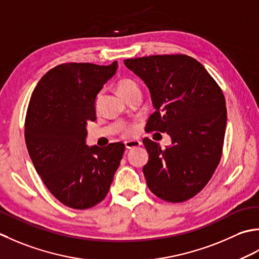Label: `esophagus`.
<instances>
[{"label":"esophagus","mask_w":259,"mask_h":259,"mask_svg":"<svg viewBox=\"0 0 259 259\" xmlns=\"http://www.w3.org/2000/svg\"><path fill=\"white\" fill-rule=\"evenodd\" d=\"M142 143L140 141H127L125 142V146L126 149L132 150V149H135V147H139Z\"/></svg>","instance_id":"1"}]
</instances>
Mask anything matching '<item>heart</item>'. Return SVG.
I'll use <instances>...</instances> for the list:
<instances>
[{"instance_id": "1", "label": "heart", "mask_w": 259, "mask_h": 259, "mask_svg": "<svg viewBox=\"0 0 259 259\" xmlns=\"http://www.w3.org/2000/svg\"><path fill=\"white\" fill-rule=\"evenodd\" d=\"M133 89H139V86H137V83L133 80V79L125 78V79H122V80H119L117 83V92L119 93L120 96H123L124 94L133 91ZM96 104H97V100H96ZM134 132H135L134 126H130V127L125 130V135L131 136L134 134Z\"/></svg>"}]
</instances>
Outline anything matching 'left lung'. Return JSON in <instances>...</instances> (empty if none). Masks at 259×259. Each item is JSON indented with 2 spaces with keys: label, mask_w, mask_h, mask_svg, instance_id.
Listing matches in <instances>:
<instances>
[{
  "label": "left lung",
  "mask_w": 259,
  "mask_h": 259,
  "mask_svg": "<svg viewBox=\"0 0 259 259\" xmlns=\"http://www.w3.org/2000/svg\"><path fill=\"white\" fill-rule=\"evenodd\" d=\"M151 93L155 112L149 132L167 133L172 145L144 139L147 187L162 200L183 202L198 194L217 168L227 125L226 100L204 67L186 55H156L124 60Z\"/></svg>",
  "instance_id": "left-lung-1"
}]
</instances>
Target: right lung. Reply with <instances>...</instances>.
<instances>
[{
  "label": "right lung",
  "instance_id": "1",
  "mask_svg": "<svg viewBox=\"0 0 259 259\" xmlns=\"http://www.w3.org/2000/svg\"><path fill=\"white\" fill-rule=\"evenodd\" d=\"M94 63H62L41 78L26 110L29 155L49 191L67 207L92 208L106 197L125 145L87 146L97 94L117 70Z\"/></svg>",
  "mask_w": 259,
  "mask_h": 259
}]
</instances>
